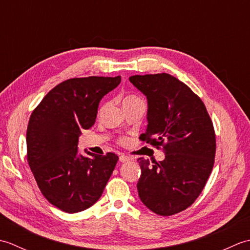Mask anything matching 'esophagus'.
Masks as SVG:
<instances>
[{"label":"esophagus","instance_id":"34e87169","mask_svg":"<svg viewBox=\"0 0 250 250\" xmlns=\"http://www.w3.org/2000/svg\"><path fill=\"white\" fill-rule=\"evenodd\" d=\"M131 159H130V157H128V156H125V155H120V157H119V161L120 162H128V161H130Z\"/></svg>","mask_w":250,"mask_h":250}]
</instances>
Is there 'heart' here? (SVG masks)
<instances>
[{
    "instance_id": "1",
    "label": "heart",
    "mask_w": 250,
    "mask_h": 250,
    "mask_svg": "<svg viewBox=\"0 0 250 250\" xmlns=\"http://www.w3.org/2000/svg\"><path fill=\"white\" fill-rule=\"evenodd\" d=\"M133 101H141V100L139 98L134 97V95H129V97H126L124 100V102H133Z\"/></svg>"
}]
</instances>
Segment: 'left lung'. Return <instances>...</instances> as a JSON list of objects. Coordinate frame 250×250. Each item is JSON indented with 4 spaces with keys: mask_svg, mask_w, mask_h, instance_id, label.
<instances>
[{
    "mask_svg": "<svg viewBox=\"0 0 250 250\" xmlns=\"http://www.w3.org/2000/svg\"><path fill=\"white\" fill-rule=\"evenodd\" d=\"M129 81L147 98L148 125L140 139L166 152L163 161L137 160L139 196L153 213L177 214L196 200L213 169V122L198 95L169 74L134 75Z\"/></svg>",
    "mask_w": 250,
    "mask_h": 250,
    "instance_id": "left-lung-1",
    "label": "left lung"
}]
</instances>
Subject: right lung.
<instances>
[{
    "mask_svg": "<svg viewBox=\"0 0 250 250\" xmlns=\"http://www.w3.org/2000/svg\"><path fill=\"white\" fill-rule=\"evenodd\" d=\"M120 76L71 78L51 89L32 113L26 130L28 162L49 203L65 213L89 208L102 195L118 161L107 152L78 153V137L97 118L100 101Z\"/></svg>",
    "mask_w": 250,
    "mask_h": 250,
    "instance_id": "1",
    "label": "right lung"
}]
</instances>
